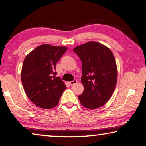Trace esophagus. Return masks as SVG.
<instances>
[{
  "instance_id": "34e87169",
  "label": "esophagus",
  "mask_w": 146,
  "mask_h": 146,
  "mask_svg": "<svg viewBox=\"0 0 146 146\" xmlns=\"http://www.w3.org/2000/svg\"><path fill=\"white\" fill-rule=\"evenodd\" d=\"M77 82H78V81L76 80V79H74V81H70V82H69V84H70V85H73V84H76Z\"/></svg>"
}]
</instances>
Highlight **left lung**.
<instances>
[{"label":"left lung","instance_id":"obj_1","mask_svg":"<svg viewBox=\"0 0 146 146\" xmlns=\"http://www.w3.org/2000/svg\"><path fill=\"white\" fill-rule=\"evenodd\" d=\"M73 51L82 62L81 82L84 91L79 95L82 106L89 109L103 106L116 86L117 70L114 54L107 46L90 41Z\"/></svg>","mask_w":146,"mask_h":146}]
</instances>
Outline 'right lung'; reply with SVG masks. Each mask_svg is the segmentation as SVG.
<instances>
[{
	"label": "right lung",
	"mask_w": 146,
	"mask_h": 146,
	"mask_svg": "<svg viewBox=\"0 0 146 146\" xmlns=\"http://www.w3.org/2000/svg\"><path fill=\"white\" fill-rule=\"evenodd\" d=\"M67 48L42 44L27 54L22 66L21 78L27 97L42 109L55 107L64 91V82L56 77V64Z\"/></svg>",
	"instance_id": "obj_1"
}]
</instances>
